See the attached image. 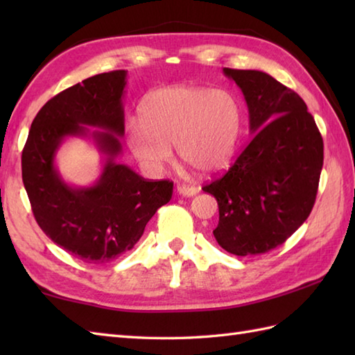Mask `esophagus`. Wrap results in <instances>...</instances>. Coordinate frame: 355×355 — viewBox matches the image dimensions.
Segmentation results:
<instances>
[{
  "mask_svg": "<svg viewBox=\"0 0 355 355\" xmlns=\"http://www.w3.org/2000/svg\"><path fill=\"white\" fill-rule=\"evenodd\" d=\"M177 192L183 197H193V195L198 193V187L191 186V184H178Z\"/></svg>",
  "mask_w": 355,
  "mask_h": 355,
  "instance_id": "obj_1",
  "label": "esophagus"
}]
</instances>
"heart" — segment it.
Listing matches in <instances>:
<instances>
[{
	"label": "heart",
	"instance_id": "heart-1",
	"mask_svg": "<svg viewBox=\"0 0 355 355\" xmlns=\"http://www.w3.org/2000/svg\"><path fill=\"white\" fill-rule=\"evenodd\" d=\"M241 126V105L227 89L173 85L145 97L140 125L128 128L126 145L149 173H160L172 162L175 146L184 163L212 175L229 168Z\"/></svg>",
	"mask_w": 355,
	"mask_h": 355
}]
</instances>
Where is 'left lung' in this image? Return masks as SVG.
I'll list each match as a JSON object with an SVG mask.
<instances>
[{
	"label": "left lung",
	"instance_id": "obj_1",
	"mask_svg": "<svg viewBox=\"0 0 355 355\" xmlns=\"http://www.w3.org/2000/svg\"><path fill=\"white\" fill-rule=\"evenodd\" d=\"M223 71L243 92L254 135L232 168L202 191L218 201V244L236 256L262 254L284 244L311 214L323 140L293 89L263 71Z\"/></svg>",
	"mask_w": 355,
	"mask_h": 355
}]
</instances>
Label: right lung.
Segmentation results:
<instances>
[{"label": "right lung", "instance_id": "obj_1", "mask_svg": "<svg viewBox=\"0 0 355 355\" xmlns=\"http://www.w3.org/2000/svg\"><path fill=\"white\" fill-rule=\"evenodd\" d=\"M126 71L96 74L56 94L37 112L22 149V183L36 223L53 243L85 263H105L131 250L157 209L172 198L169 180L148 182L116 162L125 134ZM96 125L103 132L89 130ZM65 137H92L105 155L100 180L67 185L54 166Z\"/></svg>", "mask_w": 355, "mask_h": 355}]
</instances>
